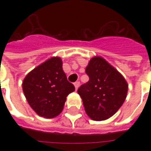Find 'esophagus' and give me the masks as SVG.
<instances>
[{
	"mask_svg": "<svg viewBox=\"0 0 151 151\" xmlns=\"http://www.w3.org/2000/svg\"><path fill=\"white\" fill-rule=\"evenodd\" d=\"M79 86H80V82H78V81L74 83V86H75L76 90H78V89Z\"/></svg>",
	"mask_w": 151,
	"mask_h": 151,
	"instance_id": "esophagus-1",
	"label": "esophagus"
}]
</instances>
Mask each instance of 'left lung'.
Here are the masks:
<instances>
[{
    "label": "left lung",
    "instance_id": "obj_1",
    "mask_svg": "<svg viewBox=\"0 0 151 151\" xmlns=\"http://www.w3.org/2000/svg\"><path fill=\"white\" fill-rule=\"evenodd\" d=\"M89 81L78 90L85 111L92 120H107L122 106L128 84L116 69L100 56L93 57L86 68Z\"/></svg>",
    "mask_w": 151,
    "mask_h": 151
}]
</instances>
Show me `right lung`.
Instances as JSON below:
<instances>
[{
  "label": "right lung",
  "mask_w": 151,
  "mask_h": 151,
  "mask_svg": "<svg viewBox=\"0 0 151 151\" xmlns=\"http://www.w3.org/2000/svg\"><path fill=\"white\" fill-rule=\"evenodd\" d=\"M22 90L31 108L45 118H53L63 110L66 97L75 91L67 80L60 57H52L26 76Z\"/></svg>",
  "instance_id": "obj_1"
}]
</instances>
